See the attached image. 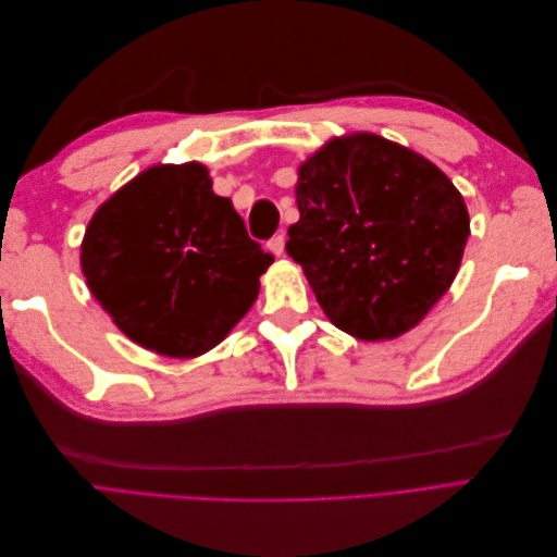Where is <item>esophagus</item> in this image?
Masks as SVG:
<instances>
[{"mask_svg": "<svg viewBox=\"0 0 557 557\" xmlns=\"http://www.w3.org/2000/svg\"><path fill=\"white\" fill-rule=\"evenodd\" d=\"M267 248L274 252L276 258H281L283 256V250H285V239H283V234H276V237H272L267 242Z\"/></svg>", "mask_w": 557, "mask_h": 557, "instance_id": "34e87169", "label": "esophagus"}]
</instances>
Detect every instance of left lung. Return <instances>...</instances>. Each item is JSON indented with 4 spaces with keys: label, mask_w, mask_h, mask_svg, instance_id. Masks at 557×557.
<instances>
[{
    "label": "left lung",
    "mask_w": 557,
    "mask_h": 557,
    "mask_svg": "<svg viewBox=\"0 0 557 557\" xmlns=\"http://www.w3.org/2000/svg\"><path fill=\"white\" fill-rule=\"evenodd\" d=\"M288 256L356 339L409 332L444 297L469 237L465 199L428 158L379 134L336 137L301 162Z\"/></svg>",
    "instance_id": "left-lung-1"
}]
</instances>
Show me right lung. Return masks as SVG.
<instances>
[{"mask_svg": "<svg viewBox=\"0 0 557 557\" xmlns=\"http://www.w3.org/2000/svg\"><path fill=\"white\" fill-rule=\"evenodd\" d=\"M272 262L199 162L134 176L95 211L81 244L95 299L134 344L166 358L221 344Z\"/></svg>", "mask_w": 557, "mask_h": 557, "instance_id": "add662e5", "label": "right lung"}]
</instances>
